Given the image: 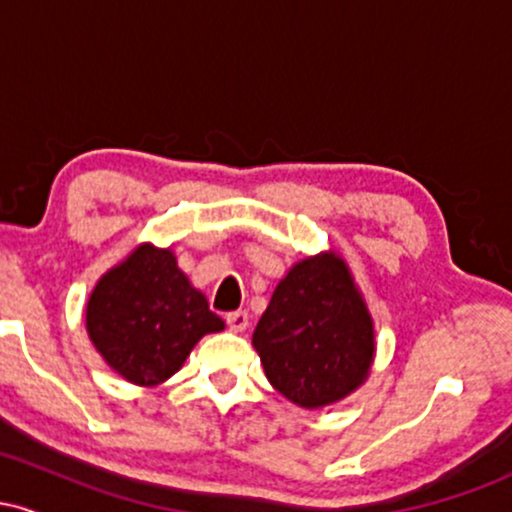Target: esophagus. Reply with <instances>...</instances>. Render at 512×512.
Here are the masks:
<instances>
[{"mask_svg": "<svg viewBox=\"0 0 512 512\" xmlns=\"http://www.w3.org/2000/svg\"><path fill=\"white\" fill-rule=\"evenodd\" d=\"M226 322H228V327H231L233 332H245V330H248V325H250V317H248V313H245V310H233V313L226 315Z\"/></svg>", "mask_w": 512, "mask_h": 512, "instance_id": "34e87169", "label": "esophagus"}]
</instances>
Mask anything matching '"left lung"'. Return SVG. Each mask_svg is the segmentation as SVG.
<instances>
[{
  "instance_id": "8db88e82",
  "label": "left lung",
  "mask_w": 512,
  "mask_h": 512,
  "mask_svg": "<svg viewBox=\"0 0 512 512\" xmlns=\"http://www.w3.org/2000/svg\"><path fill=\"white\" fill-rule=\"evenodd\" d=\"M269 383L293 404L325 407L366 380L373 322L349 269L334 255L298 262L252 334Z\"/></svg>"
}]
</instances>
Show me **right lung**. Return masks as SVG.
<instances>
[{"mask_svg":"<svg viewBox=\"0 0 512 512\" xmlns=\"http://www.w3.org/2000/svg\"><path fill=\"white\" fill-rule=\"evenodd\" d=\"M86 330L122 378L156 385L185 363L204 334L223 330V320L192 289L173 252L142 245L98 281Z\"/></svg>","mask_w":512,"mask_h":512,"instance_id":"right-lung-1","label":"right lung"}]
</instances>
